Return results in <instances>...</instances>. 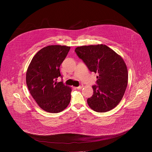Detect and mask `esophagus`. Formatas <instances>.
Listing matches in <instances>:
<instances>
[{
	"label": "esophagus",
	"instance_id": "obj_1",
	"mask_svg": "<svg viewBox=\"0 0 152 152\" xmlns=\"http://www.w3.org/2000/svg\"><path fill=\"white\" fill-rule=\"evenodd\" d=\"M83 87V84H80V86L76 87V88H77V89H81Z\"/></svg>",
	"mask_w": 152,
	"mask_h": 152
}]
</instances>
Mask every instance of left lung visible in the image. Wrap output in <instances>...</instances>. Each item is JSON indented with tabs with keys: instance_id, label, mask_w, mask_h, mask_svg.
<instances>
[{
	"instance_id": "1",
	"label": "left lung",
	"mask_w": 152,
	"mask_h": 152,
	"mask_svg": "<svg viewBox=\"0 0 152 152\" xmlns=\"http://www.w3.org/2000/svg\"><path fill=\"white\" fill-rule=\"evenodd\" d=\"M75 52L91 72L97 73L94 94L87 99L89 107L97 112H106L121 100L128 84V73L123 58L106 45H83Z\"/></svg>"
}]
</instances>
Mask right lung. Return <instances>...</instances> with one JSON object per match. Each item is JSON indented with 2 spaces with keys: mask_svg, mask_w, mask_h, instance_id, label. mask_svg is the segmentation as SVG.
<instances>
[{
  "mask_svg": "<svg viewBox=\"0 0 152 152\" xmlns=\"http://www.w3.org/2000/svg\"><path fill=\"white\" fill-rule=\"evenodd\" d=\"M71 47L65 45H48L36 53L26 73V83L29 92L38 105L53 113L60 112L69 105L71 88L57 83L63 78L60 66Z\"/></svg>",
  "mask_w": 152,
  "mask_h": 152,
  "instance_id": "1",
  "label": "right lung"
}]
</instances>
